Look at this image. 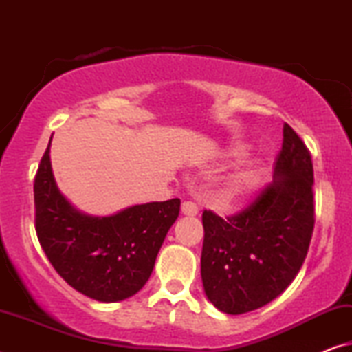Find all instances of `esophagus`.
<instances>
[{
	"label": "esophagus",
	"instance_id": "obj_1",
	"mask_svg": "<svg viewBox=\"0 0 352 352\" xmlns=\"http://www.w3.org/2000/svg\"><path fill=\"white\" fill-rule=\"evenodd\" d=\"M182 214L183 216H189V217H194L199 214V208L192 201H183L182 204Z\"/></svg>",
	"mask_w": 352,
	"mask_h": 352
}]
</instances>
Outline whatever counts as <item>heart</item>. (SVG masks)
<instances>
[{"instance_id":"b5f03b06","label":"heart","mask_w":352,"mask_h":352,"mask_svg":"<svg viewBox=\"0 0 352 352\" xmlns=\"http://www.w3.org/2000/svg\"><path fill=\"white\" fill-rule=\"evenodd\" d=\"M247 151L245 144H231L225 148L223 157L237 158ZM262 174V160L259 157H252L242 160L233 169H230L220 178L219 183V199L225 205L239 204L252 194V190L258 186Z\"/></svg>"}]
</instances>
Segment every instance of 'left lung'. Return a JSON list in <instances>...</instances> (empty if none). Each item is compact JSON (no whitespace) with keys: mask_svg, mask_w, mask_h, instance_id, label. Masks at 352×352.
<instances>
[{"mask_svg":"<svg viewBox=\"0 0 352 352\" xmlns=\"http://www.w3.org/2000/svg\"><path fill=\"white\" fill-rule=\"evenodd\" d=\"M314 168L305 142L284 124L273 183L237 216L204 211L201 281L219 311L239 315L269 305L306 259L314 231Z\"/></svg>","mask_w":352,"mask_h":352,"instance_id":"left-lung-1","label":"left lung"}]
</instances>
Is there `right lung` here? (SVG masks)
<instances>
[{
    "mask_svg": "<svg viewBox=\"0 0 352 352\" xmlns=\"http://www.w3.org/2000/svg\"><path fill=\"white\" fill-rule=\"evenodd\" d=\"M51 140L34 183L41 248L58 275L88 298L116 302L133 296L152 275L164 237L180 212V199L133 205L102 217L82 212L57 186Z\"/></svg>",
    "mask_w": 352,
    "mask_h": 352,
    "instance_id": "obj_1",
    "label": "right lung"
}]
</instances>
